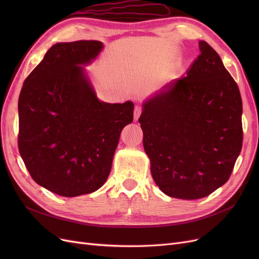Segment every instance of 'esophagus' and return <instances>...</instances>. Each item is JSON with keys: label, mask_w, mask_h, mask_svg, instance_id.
<instances>
[{"label": "esophagus", "mask_w": 259, "mask_h": 259, "mask_svg": "<svg viewBox=\"0 0 259 259\" xmlns=\"http://www.w3.org/2000/svg\"><path fill=\"white\" fill-rule=\"evenodd\" d=\"M142 111H143L142 107H140V106H136V107H135V110H134V119H135L136 121L139 119L140 114H142Z\"/></svg>", "instance_id": "obj_1"}]
</instances>
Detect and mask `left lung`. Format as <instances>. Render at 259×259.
Wrapping results in <instances>:
<instances>
[{
  "label": "left lung",
  "instance_id": "obj_1",
  "mask_svg": "<svg viewBox=\"0 0 259 259\" xmlns=\"http://www.w3.org/2000/svg\"><path fill=\"white\" fill-rule=\"evenodd\" d=\"M186 75L143 104L139 117L151 175L168 197H207L229 179L242 149V99L205 42Z\"/></svg>",
  "mask_w": 259,
  "mask_h": 259
}]
</instances>
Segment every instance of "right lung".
<instances>
[{"mask_svg": "<svg viewBox=\"0 0 259 259\" xmlns=\"http://www.w3.org/2000/svg\"><path fill=\"white\" fill-rule=\"evenodd\" d=\"M99 41L57 43L23 82L18 100V148L34 182L62 197L92 193L110 174L134 104L100 101L83 66Z\"/></svg>", "mask_w": 259, "mask_h": 259, "instance_id": "add662e5", "label": "right lung"}]
</instances>
